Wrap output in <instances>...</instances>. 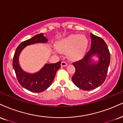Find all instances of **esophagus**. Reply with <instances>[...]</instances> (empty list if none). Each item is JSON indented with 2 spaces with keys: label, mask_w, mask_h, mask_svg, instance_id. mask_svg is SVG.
Masks as SVG:
<instances>
[{
  "label": "esophagus",
  "mask_w": 123,
  "mask_h": 123,
  "mask_svg": "<svg viewBox=\"0 0 123 123\" xmlns=\"http://www.w3.org/2000/svg\"><path fill=\"white\" fill-rule=\"evenodd\" d=\"M67 65H68V63L65 61H62L61 62V66H62V67H65V66H67Z\"/></svg>",
  "instance_id": "1"
}]
</instances>
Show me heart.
<instances>
[{
    "label": "heart",
    "mask_w": 123,
    "mask_h": 123,
    "mask_svg": "<svg viewBox=\"0 0 123 123\" xmlns=\"http://www.w3.org/2000/svg\"><path fill=\"white\" fill-rule=\"evenodd\" d=\"M88 46V40L85 37L78 34L70 35L60 40L56 43V47L62 53L67 52L70 60H78L82 57Z\"/></svg>",
    "instance_id": "b5f03b06"
}]
</instances>
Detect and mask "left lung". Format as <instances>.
I'll return each mask as SVG.
<instances>
[{
  "label": "left lung",
  "mask_w": 123,
  "mask_h": 123,
  "mask_svg": "<svg viewBox=\"0 0 123 123\" xmlns=\"http://www.w3.org/2000/svg\"><path fill=\"white\" fill-rule=\"evenodd\" d=\"M91 48L82 60L73 63L76 72L72 77L73 83L84 91H90L100 86L107 75L110 53L102 38L91 33ZM99 58L97 63L91 60L93 56Z\"/></svg>",
  "instance_id": "obj_1"
}]
</instances>
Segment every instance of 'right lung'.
<instances>
[{
    "instance_id": "right-lung-1",
    "label": "right lung",
    "mask_w": 123,
    "mask_h": 123,
    "mask_svg": "<svg viewBox=\"0 0 123 123\" xmlns=\"http://www.w3.org/2000/svg\"><path fill=\"white\" fill-rule=\"evenodd\" d=\"M48 40L44 37L43 33L35 35L30 39L23 41L16 49L12 66L18 82L22 86L32 92L39 93L45 91L51 85L54 80L57 71L61 68L59 61L55 63H46L42 69L35 73H29L22 70L19 63L20 53L27 46L37 43H46Z\"/></svg>"
}]
</instances>
